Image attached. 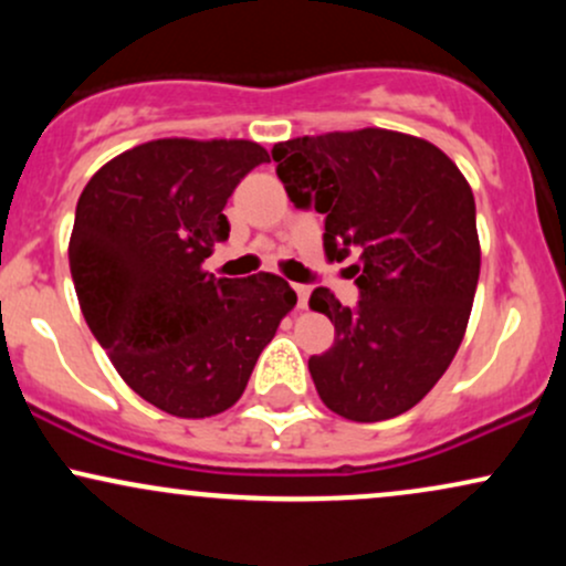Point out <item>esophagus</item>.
Here are the masks:
<instances>
[{"label": "esophagus", "instance_id": "34e87169", "mask_svg": "<svg viewBox=\"0 0 566 566\" xmlns=\"http://www.w3.org/2000/svg\"><path fill=\"white\" fill-rule=\"evenodd\" d=\"M295 292H297V305H301V308H308V295H311V290L305 287V284H295Z\"/></svg>", "mask_w": 566, "mask_h": 566}]
</instances>
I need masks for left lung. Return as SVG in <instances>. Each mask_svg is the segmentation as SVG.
I'll return each instance as SVG.
<instances>
[{
    "label": "left lung",
    "instance_id": "8db88e82",
    "mask_svg": "<svg viewBox=\"0 0 566 566\" xmlns=\"http://www.w3.org/2000/svg\"><path fill=\"white\" fill-rule=\"evenodd\" d=\"M271 154L295 207L324 216L329 261L359 252L354 308L311 292L335 324L333 348L308 359L316 391L346 420L396 418L437 386L469 327L482 265L469 180L433 143L380 127L303 135Z\"/></svg>",
    "mask_w": 566,
    "mask_h": 566
}]
</instances>
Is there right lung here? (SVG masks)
Returning <instances> with one entry per match:
<instances>
[{
	"label": "right lung",
	"instance_id": "add662e5",
	"mask_svg": "<svg viewBox=\"0 0 566 566\" xmlns=\"http://www.w3.org/2000/svg\"><path fill=\"white\" fill-rule=\"evenodd\" d=\"M263 161L252 140H148L103 165L76 201L69 265L84 319L122 380L175 418L237 405L297 303L276 274L201 269L229 239L226 201Z\"/></svg>",
	"mask_w": 566,
	"mask_h": 566
}]
</instances>
